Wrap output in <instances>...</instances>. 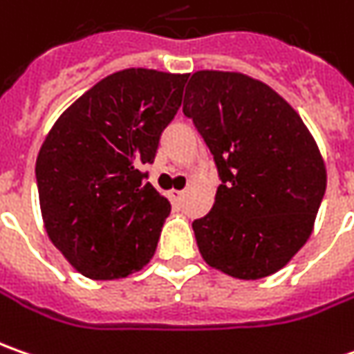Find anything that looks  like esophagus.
<instances>
[{"mask_svg": "<svg viewBox=\"0 0 354 354\" xmlns=\"http://www.w3.org/2000/svg\"><path fill=\"white\" fill-rule=\"evenodd\" d=\"M170 200H172V203H174L176 207H180V205H182V201H184V192L172 189V192H170Z\"/></svg>", "mask_w": 354, "mask_h": 354, "instance_id": "obj_1", "label": "esophagus"}]
</instances>
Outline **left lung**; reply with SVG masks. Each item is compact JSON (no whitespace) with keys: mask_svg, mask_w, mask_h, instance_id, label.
<instances>
[{"mask_svg":"<svg viewBox=\"0 0 354 354\" xmlns=\"http://www.w3.org/2000/svg\"><path fill=\"white\" fill-rule=\"evenodd\" d=\"M219 172L212 212L192 227L203 261L239 280L278 272L313 231L327 172L301 117L239 72L200 70L184 95Z\"/></svg>","mask_w":354,"mask_h":354,"instance_id":"left-lung-1","label":"left lung"}]
</instances>
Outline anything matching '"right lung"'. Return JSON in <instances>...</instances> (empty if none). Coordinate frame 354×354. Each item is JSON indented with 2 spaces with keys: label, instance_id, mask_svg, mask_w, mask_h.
I'll return each mask as SVG.
<instances>
[{
  "label": "right lung",
  "instance_id": "add662e5",
  "mask_svg": "<svg viewBox=\"0 0 354 354\" xmlns=\"http://www.w3.org/2000/svg\"><path fill=\"white\" fill-rule=\"evenodd\" d=\"M188 74L127 68L80 95L37 156L44 229L80 274L115 280L153 259L170 201L140 168L182 105Z\"/></svg>",
  "mask_w": 354,
  "mask_h": 354
}]
</instances>
